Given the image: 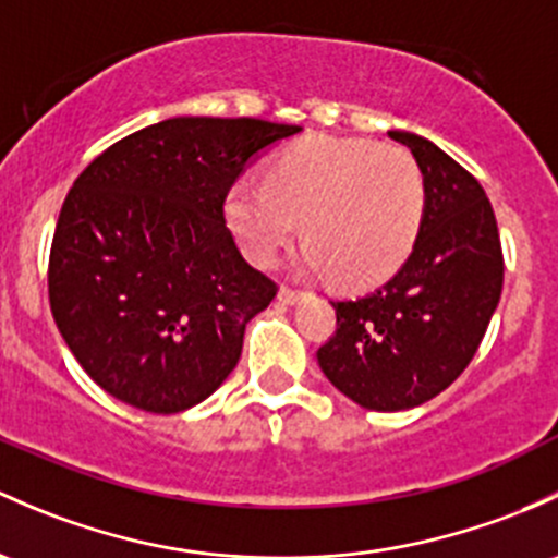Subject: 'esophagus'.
I'll return each instance as SVG.
<instances>
[{
  "mask_svg": "<svg viewBox=\"0 0 558 558\" xmlns=\"http://www.w3.org/2000/svg\"><path fill=\"white\" fill-rule=\"evenodd\" d=\"M299 296H302V291H299V289H291V286H280L278 299L283 304H294V302H299Z\"/></svg>",
  "mask_w": 558,
  "mask_h": 558,
  "instance_id": "esophagus-1",
  "label": "esophagus"
}]
</instances>
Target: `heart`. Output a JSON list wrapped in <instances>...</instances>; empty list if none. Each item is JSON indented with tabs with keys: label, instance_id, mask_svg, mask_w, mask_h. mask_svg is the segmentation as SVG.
I'll return each mask as SVG.
<instances>
[{
	"label": "heart",
	"instance_id": "1",
	"mask_svg": "<svg viewBox=\"0 0 558 558\" xmlns=\"http://www.w3.org/2000/svg\"><path fill=\"white\" fill-rule=\"evenodd\" d=\"M225 214L251 262H272L302 221L304 264L344 289H366L390 278L414 248L425 175L403 146L313 136L269 166L267 184H234Z\"/></svg>",
	"mask_w": 558,
	"mask_h": 558
}]
</instances>
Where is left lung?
Returning <instances> with one entry per match:
<instances>
[{"label": "left lung", "mask_w": 558, "mask_h": 558, "mask_svg": "<svg viewBox=\"0 0 558 558\" xmlns=\"http://www.w3.org/2000/svg\"><path fill=\"white\" fill-rule=\"evenodd\" d=\"M417 157L425 216L403 267L361 299L333 302L337 331L318 363L374 412L430 401L476 355L502 294V245L484 186L427 138L387 133Z\"/></svg>", "instance_id": "8db88e82"}]
</instances>
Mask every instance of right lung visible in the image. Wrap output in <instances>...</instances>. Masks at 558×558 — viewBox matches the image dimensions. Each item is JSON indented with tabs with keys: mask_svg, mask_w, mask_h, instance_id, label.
<instances>
[{
	"mask_svg": "<svg viewBox=\"0 0 558 558\" xmlns=\"http://www.w3.org/2000/svg\"><path fill=\"white\" fill-rule=\"evenodd\" d=\"M299 125L173 117L111 144L69 190L47 264L58 331L109 396L151 414L205 401L278 283L225 219L234 179Z\"/></svg>",
	"mask_w": 558,
	"mask_h": 558,
	"instance_id": "right-lung-1",
	"label": "right lung"
}]
</instances>
